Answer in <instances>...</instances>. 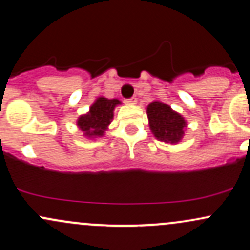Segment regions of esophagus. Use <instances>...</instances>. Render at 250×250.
I'll list each match as a JSON object with an SVG mask.
<instances>
[{
	"instance_id": "1",
	"label": "esophagus",
	"mask_w": 250,
	"mask_h": 250,
	"mask_svg": "<svg viewBox=\"0 0 250 250\" xmlns=\"http://www.w3.org/2000/svg\"><path fill=\"white\" fill-rule=\"evenodd\" d=\"M136 101H137L136 96H133V97H130V99L125 100V103H128V104H135V103H136Z\"/></svg>"
}]
</instances>
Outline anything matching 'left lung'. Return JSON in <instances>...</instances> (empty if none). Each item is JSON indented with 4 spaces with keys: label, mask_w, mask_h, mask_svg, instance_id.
<instances>
[{
    "label": "left lung",
    "mask_w": 250,
    "mask_h": 250,
    "mask_svg": "<svg viewBox=\"0 0 250 250\" xmlns=\"http://www.w3.org/2000/svg\"><path fill=\"white\" fill-rule=\"evenodd\" d=\"M149 127L157 140L168 143L180 142L187 125L179 113L161 101H154L148 105Z\"/></svg>",
    "instance_id": "left-lung-1"
}]
</instances>
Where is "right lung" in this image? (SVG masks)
<instances>
[{"mask_svg": "<svg viewBox=\"0 0 250 250\" xmlns=\"http://www.w3.org/2000/svg\"><path fill=\"white\" fill-rule=\"evenodd\" d=\"M117 104H121V102L116 99L109 100L105 97H99L90 107L89 113L79 117L77 125L85 136H102L113 120L114 109Z\"/></svg>", "mask_w": 250, "mask_h": 250, "instance_id": "add662e5", "label": "right lung"}]
</instances>
